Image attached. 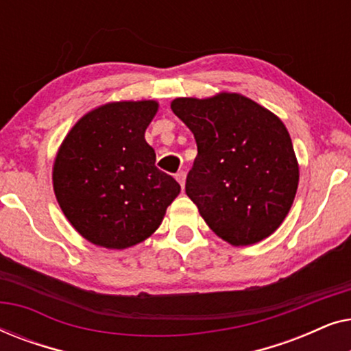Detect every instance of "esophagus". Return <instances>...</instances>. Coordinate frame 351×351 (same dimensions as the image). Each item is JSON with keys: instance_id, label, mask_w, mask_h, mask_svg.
Returning a JSON list of instances; mask_svg holds the SVG:
<instances>
[{"instance_id": "obj_1", "label": "esophagus", "mask_w": 351, "mask_h": 351, "mask_svg": "<svg viewBox=\"0 0 351 351\" xmlns=\"http://www.w3.org/2000/svg\"><path fill=\"white\" fill-rule=\"evenodd\" d=\"M176 179H177V182H179V184H180L182 189H184V186H185V179H186V174H185V171H180V172H177V174H176Z\"/></svg>"}]
</instances>
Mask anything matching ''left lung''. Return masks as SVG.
<instances>
[{"mask_svg":"<svg viewBox=\"0 0 351 351\" xmlns=\"http://www.w3.org/2000/svg\"><path fill=\"white\" fill-rule=\"evenodd\" d=\"M198 156L185 191L209 228L233 246L267 238L289 213L299 165L281 119L239 94L172 100Z\"/></svg>","mask_w":351,"mask_h":351,"instance_id":"8db88e82","label":"left lung"}]
</instances>
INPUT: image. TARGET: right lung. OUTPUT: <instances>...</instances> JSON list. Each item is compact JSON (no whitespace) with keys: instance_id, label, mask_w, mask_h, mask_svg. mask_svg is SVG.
Masks as SVG:
<instances>
[{"instance_id":"obj_1","label":"right lung","mask_w":351,"mask_h":351,"mask_svg":"<svg viewBox=\"0 0 351 351\" xmlns=\"http://www.w3.org/2000/svg\"><path fill=\"white\" fill-rule=\"evenodd\" d=\"M156 110L153 100L102 105L75 124L57 153L56 198L93 244L124 249L143 241L180 193L145 141Z\"/></svg>"}]
</instances>
